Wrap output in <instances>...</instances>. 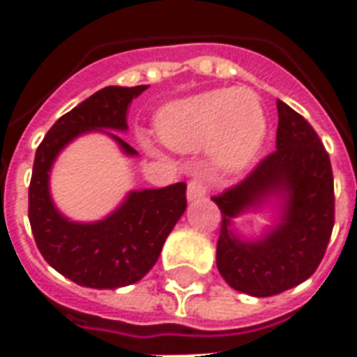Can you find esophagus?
<instances>
[{
  "label": "esophagus",
  "mask_w": 357,
  "mask_h": 357,
  "mask_svg": "<svg viewBox=\"0 0 357 357\" xmlns=\"http://www.w3.org/2000/svg\"><path fill=\"white\" fill-rule=\"evenodd\" d=\"M208 191V183L204 178H193L187 185V199L189 201H199Z\"/></svg>",
  "instance_id": "esophagus-1"
}]
</instances>
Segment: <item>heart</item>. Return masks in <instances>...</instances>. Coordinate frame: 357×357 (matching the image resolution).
<instances>
[{"label": "heart", "instance_id": "obj_1", "mask_svg": "<svg viewBox=\"0 0 357 357\" xmlns=\"http://www.w3.org/2000/svg\"><path fill=\"white\" fill-rule=\"evenodd\" d=\"M155 128L166 147L179 153L208 147L220 170L241 174L262 149L266 116L250 89H210L166 102L156 112Z\"/></svg>", "mask_w": 357, "mask_h": 357}]
</instances>
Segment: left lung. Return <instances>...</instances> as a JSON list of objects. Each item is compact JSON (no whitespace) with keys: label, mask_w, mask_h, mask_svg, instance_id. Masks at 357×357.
Listing matches in <instances>:
<instances>
[{"label":"left lung","mask_w":357,"mask_h":357,"mask_svg":"<svg viewBox=\"0 0 357 357\" xmlns=\"http://www.w3.org/2000/svg\"><path fill=\"white\" fill-rule=\"evenodd\" d=\"M277 151L247 179L212 199L222 210L218 271L235 291L258 298L289 291L312 277L335 225L327 151L296 110L277 101ZM247 211H273L274 224L247 240L234 229V218Z\"/></svg>","instance_id":"8db88e82"}]
</instances>
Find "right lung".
Instances as JSON below:
<instances>
[{"mask_svg":"<svg viewBox=\"0 0 357 357\" xmlns=\"http://www.w3.org/2000/svg\"><path fill=\"white\" fill-rule=\"evenodd\" d=\"M149 86H109L82 101L51 126L36 151L28 189V218L36 245L51 268L80 287L118 289L137 283L160 256L166 237L185 212V183L133 189L97 222H74L55 206L51 168L76 137L101 132L126 156H137L114 132H128V109Z\"/></svg>","mask_w":357,"mask_h":357,"instance_id":"right-lung-1","label":"right lung"}]
</instances>
